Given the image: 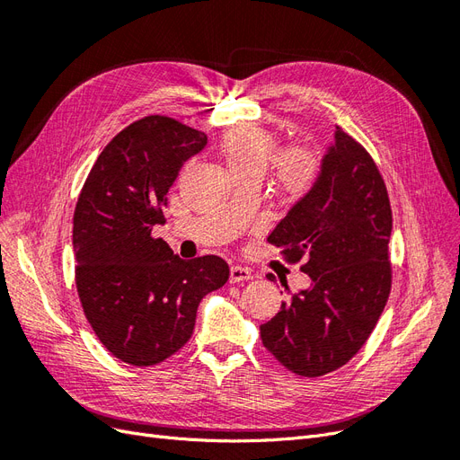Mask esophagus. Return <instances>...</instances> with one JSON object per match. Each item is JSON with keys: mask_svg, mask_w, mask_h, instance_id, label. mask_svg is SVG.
I'll list each match as a JSON object with an SVG mask.
<instances>
[{"mask_svg": "<svg viewBox=\"0 0 460 460\" xmlns=\"http://www.w3.org/2000/svg\"><path fill=\"white\" fill-rule=\"evenodd\" d=\"M252 278H253V274H252V270H249V269L238 267V264H235V267L230 269V282H232V284L247 282V280H252Z\"/></svg>", "mask_w": 460, "mask_h": 460, "instance_id": "34e87169", "label": "esophagus"}]
</instances>
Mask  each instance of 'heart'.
I'll return each mask as SVG.
<instances>
[{
    "instance_id": "heart-1",
    "label": "heart",
    "mask_w": 460,
    "mask_h": 460,
    "mask_svg": "<svg viewBox=\"0 0 460 460\" xmlns=\"http://www.w3.org/2000/svg\"><path fill=\"white\" fill-rule=\"evenodd\" d=\"M278 147L276 136L259 127H235L220 137L218 151L230 172L238 176H262L269 163L278 191L289 201L307 196L323 174V159L307 144H288Z\"/></svg>"
}]
</instances>
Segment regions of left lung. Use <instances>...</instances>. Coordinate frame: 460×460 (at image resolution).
Here are the masks:
<instances>
[{
  "label": "left lung",
  "instance_id": "1",
  "mask_svg": "<svg viewBox=\"0 0 460 460\" xmlns=\"http://www.w3.org/2000/svg\"><path fill=\"white\" fill-rule=\"evenodd\" d=\"M392 205L370 153L340 127L316 186L280 220L269 243L299 262L311 288L261 324L267 351L289 372L318 378L367 343L392 291Z\"/></svg>",
  "mask_w": 460,
  "mask_h": 460
}]
</instances>
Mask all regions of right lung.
<instances>
[{
    "instance_id": "right-lung-1",
    "label": "right lung",
    "mask_w": 460,
    "mask_h": 460,
    "mask_svg": "<svg viewBox=\"0 0 460 460\" xmlns=\"http://www.w3.org/2000/svg\"><path fill=\"white\" fill-rule=\"evenodd\" d=\"M207 136L171 117L128 124L95 159L73 217L75 280L82 309L105 349L153 367L188 343L201 299L228 282L225 259L182 261L151 230L166 193Z\"/></svg>"
}]
</instances>
